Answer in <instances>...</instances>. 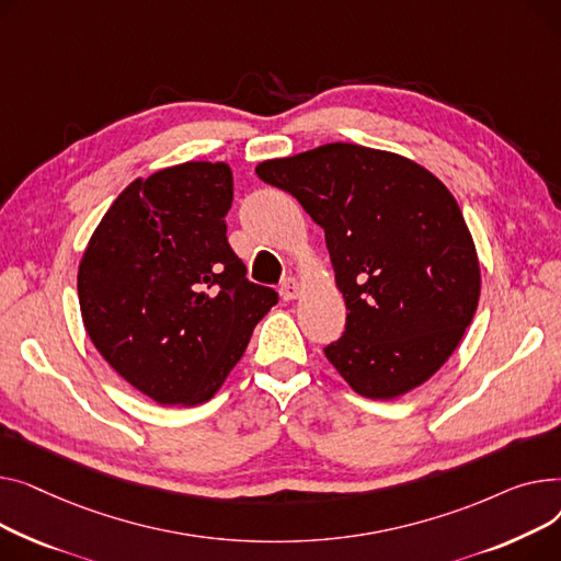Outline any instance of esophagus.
Segmentation results:
<instances>
[{
  "instance_id": "obj_1",
  "label": "esophagus",
  "mask_w": 561,
  "mask_h": 561,
  "mask_svg": "<svg viewBox=\"0 0 561 561\" xmlns=\"http://www.w3.org/2000/svg\"><path fill=\"white\" fill-rule=\"evenodd\" d=\"M299 294H301V283H299V280L287 278V280L280 285V296H283L285 301H294Z\"/></svg>"
}]
</instances>
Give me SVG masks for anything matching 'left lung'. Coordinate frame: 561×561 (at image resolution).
<instances>
[{
	"mask_svg": "<svg viewBox=\"0 0 561 561\" xmlns=\"http://www.w3.org/2000/svg\"><path fill=\"white\" fill-rule=\"evenodd\" d=\"M325 233L344 335L323 348L353 391L389 401L435 376L480 299V262L448 187L414 160L333 142L260 162Z\"/></svg>",
	"mask_w": 561,
	"mask_h": 561,
	"instance_id": "left-lung-1",
	"label": "left lung"
}]
</instances>
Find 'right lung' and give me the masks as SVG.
I'll use <instances>...</instances> for the list:
<instances>
[{
	"mask_svg": "<svg viewBox=\"0 0 561 561\" xmlns=\"http://www.w3.org/2000/svg\"><path fill=\"white\" fill-rule=\"evenodd\" d=\"M233 172L190 160L130 183L79 265L83 325L108 365L160 405L210 401L276 306L226 238Z\"/></svg>",
	"mask_w": 561,
	"mask_h": 561,
	"instance_id": "1",
	"label": "right lung"
}]
</instances>
